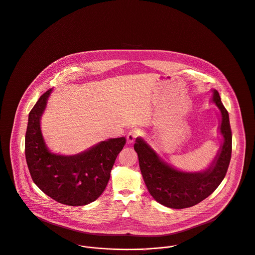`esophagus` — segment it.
<instances>
[{
    "mask_svg": "<svg viewBox=\"0 0 255 255\" xmlns=\"http://www.w3.org/2000/svg\"><path fill=\"white\" fill-rule=\"evenodd\" d=\"M142 136V132L138 129H132L129 133H128V136H127V140L129 143H133L138 137Z\"/></svg>",
    "mask_w": 255,
    "mask_h": 255,
    "instance_id": "34e87169",
    "label": "esophagus"
}]
</instances>
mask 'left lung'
<instances>
[{
  "label": "left lung",
  "mask_w": 255,
  "mask_h": 255,
  "mask_svg": "<svg viewBox=\"0 0 255 255\" xmlns=\"http://www.w3.org/2000/svg\"><path fill=\"white\" fill-rule=\"evenodd\" d=\"M213 101L222 114L224 144L211 167L203 173H185L172 168L143 139H136L134 149L144 182L151 196L163 206L178 210L193 207L212 195L227 175L233 148L230 116L217 90H214Z\"/></svg>",
  "instance_id": "obj_1"
}]
</instances>
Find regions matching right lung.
Wrapping results in <instances>:
<instances>
[{
    "mask_svg": "<svg viewBox=\"0 0 255 255\" xmlns=\"http://www.w3.org/2000/svg\"><path fill=\"white\" fill-rule=\"evenodd\" d=\"M51 89L45 91L28 114L24 152L33 183L52 200L66 206H85L105 190L124 137L108 139L74 156L50 153L43 141L39 120Z\"/></svg>",
    "mask_w": 255,
    "mask_h": 255,
    "instance_id": "add662e5",
    "label": "right lung"
}]
</instances>
